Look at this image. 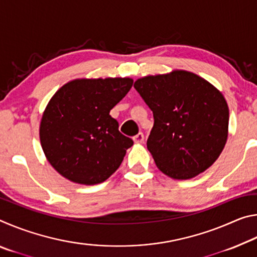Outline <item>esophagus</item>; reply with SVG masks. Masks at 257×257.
I'll return each mask as SVG.
<instances>
[{
  "label": "esophagus",
  "instance_id": "1",
  "mask_svg": "<svg viewBox=\"0 0 257 257\" xmlns=\"http://www.w3.org/2000/svg\"><path fill=\"white\" fill-rule=\"evenodd\" d=\"M133 139L136 144H143V143H144V135H143L142 133H139L136 135V136H134Z\"/></svg>",
  "mask_w": 257,
  "mask_h": 257
}]
</instances>
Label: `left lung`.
<instances>
[{
  "mask_svg": "<svg viewBox=\"0 0 257 257\" xmlns=\"http://www.w3.org/2000/svg\"><path fill=\"white\" fill-rule=\"evenodd\" d=\"M134 87L153 112L147 150L160 171L186 180L215 162L229 127L228 104L216 87L186 70L139 78Z\"/></svg>",
  "mask_w": 257,
  "mask_h": 257,
  "instance_id": "8db88e82",
  "label": "left lung"
}]
</instances>
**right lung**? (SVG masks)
<instances>
[{
	"instance_id": "add662e5",
	"label": "right lung",
	"mask_w": 257,
	"mask_h": 257,
	"mask_svg": "<svg viewBox=\"0 0 257 257\" xmlns=\"http://www.w3.org/2000/svg\"><path fill=\"white\" fill-rule=\"evenodd\" d=\"M132 78H79L59 88L43 113L40 139L61 176L96 185L112 176L134 142L119 132L110 111L133 86Z\"/></svg>"
}]
</instances>
